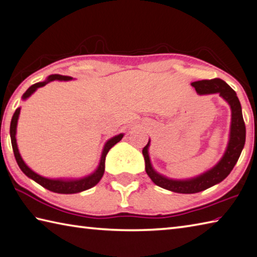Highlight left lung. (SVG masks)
Here are the masks:
<instances>
[{"label":"left lung","mask_w":257,"mask_h":257,"mask_svg":"<svg viewBox=\"0 0 257 257\" xmlns=\"http://www.w3.org/2000/svg\"><path fill=\"white\" fill-rule=\"evenodd\" d=\"M199 94H213L219 93L223 100L230 105L231 109V124L229 142L227 145V149L218 164L214 165L212 169L204 172L201 175L188 180H172L162 175L153 169L151 160H149L148 148L151 141L143 148V155L145 158V169L147 175L156 185L163 189L173 191L176 193H198L201 191L211 188L214 184L220 183L229 175L234 169L237 161L240 156V153L244 148L246 138L245 122L242 119L241 105L236 95V92L228 85V84L220 80V78H213V80H202L197 81L191 84Z\"/></svg>","instance_id":"obj_1"}]
</instances>
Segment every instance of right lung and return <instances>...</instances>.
Returning a JSON list of instances; mask_svg holds the SVG:
<instances>
[{
  "label": "right lung",
  "mask_w": 257,
  "mask_h": 257,
  "mask_svg": "<svg viewBox=\"0 0 257 257\" xmlns=\"http://www.w3.org/2000/svg\"><path fill=\"white\" fill-rule=\"evenodd\" d=\"M73 77L71 76H64V75H58V74H54V75L48 76V78L44 82H39L36 83L34 85H31L28 90L23 93L22 95V100H27L32 93H34L37 88L45 86L46 84L58 80V81H71ZM20 109L18 108L16 110L15 114L12 116L11 120V124H10V136H11V144H12V148H13V153H15V157L16 161L18 163L19 167H20L21 171L25 173L28 177H30L31 180H34L37 183L40 184L41 186H44L45 189H47L51 192H56V193H63V194H72V193H78L82 192V191H85L87 189H91L93 186L96 185L99 183L100 180L102 179V176L104 174V163H105V156L108 152L112 148L116 143H119L121 139L123 137V134L116 135V136L112 137L109 139L108 142L105 143L103 151H102L101 154V160L99 163V166L97 169L93 172L92 174L87 175L85 177H82V179H77V180H73V179H68V180H63V179H47V177H44L39 174L35 173L29 166H28L25 162H23L22 157L19 153L18 149V145H17V124H18V119H19V114H20Z\"/></svg>",
  "instance_id": "obj_1"
}]
</instances>
